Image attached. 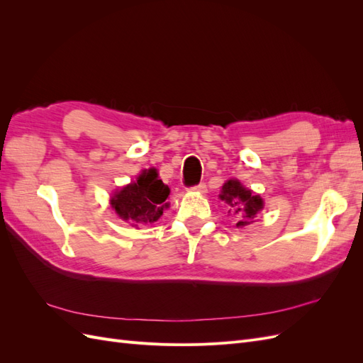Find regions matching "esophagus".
<instances>
[{"label": "esophagus", "instance_id": "obj_1", "mask_svg": "<svg viewBox=\"0 0 363 363\" xmlns=\"http://www.w3.org/2000/svg\"><path fill=\"white\" fill-rule=\"evenodd\" d=\"M194 191H196V192H200V194H206V183H200V184H196V186H194L192 188Z\"/></svg>", "mask_w": 363, "mask_h": 363}]
</instances>
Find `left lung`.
Instances as JSON below:
<instances>
[{
  "label": "left lung",
  "mask_w": 363,
  "mask_h": 363,
  "mask_svg": "<svg viewBox=\"0 0 363 363\" xmlns=\"http://www.w3.org/2000/svg\"><path fill=\"white\" fill-rule=\"evenodd\" d=\"M221 200H224L238 216V227L248 224L250 218H255L262 208L263 201L259 195H255L250 189H245L238 180H228L221 191Z\"/></svg>",
  "instance_id": "left-lung-1"
}]
</instances>
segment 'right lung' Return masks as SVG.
<instances>
[{
	"label": "right lung",
	"mask_w": 363,
	"mask_h": 363,
	"mask_svg": "<svg viewBox=\"0 0 363 363\" xmlns=\"http://www.w3.org/2000/svg\"><path fill=\"white\" fill-rule=\"evenodd\" d=\"M169 188L157 177L156 169L142 172L135 183L118 191L112 199L115 212L130 224L155 223L168 206Z\"/></svg>",
	"instance_id": "right-lung-1"
}]
</instances>
